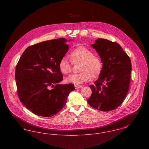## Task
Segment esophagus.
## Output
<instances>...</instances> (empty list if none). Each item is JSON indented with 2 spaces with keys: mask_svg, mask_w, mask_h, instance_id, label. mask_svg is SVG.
Returning <instances> with one entry per match:
<instances>
[{
  "mask_svg": "<svg viewBox=\"0 0 149 149\" xmlns=\"http://www.w3.org/2000/svg\"><path fill=\"white\" fill-rule=\"evenodd\" d=\"M82 87H83V86H82V85H75V89H76L81 88Z\"/></svg>",
  "mask_w": 149,
  "mask_h": 149,
  "instance_id": "obj_1",
  "label": "esophagus"
}]
</instances>
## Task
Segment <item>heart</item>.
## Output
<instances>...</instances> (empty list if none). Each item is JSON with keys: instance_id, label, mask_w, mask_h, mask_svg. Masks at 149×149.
Listing matches in <instances>:
<instances>
[{"instance_id": "b5f03b06", "label": "heart", "mask_w": 149, "mask_h": 149, "mask_svg": "<svg viewBox=\"0 0 149 149\" xmlns=\"http://www.w3.org/2000/svg\"><path fill=\"white\" fill-rule=\"evenodd\" d=\"M69 56L71 62H81L78 74L70 75L66 78V81L75 84H80L89 80L91 78H97L101 72L103 63L98 56L94 55L92 51L84 46H78L72 50ZM58 68L64 74L71 71L72 64L66 57H63L58 62Z\"/></svg>"}]
</instances>
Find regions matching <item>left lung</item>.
<instances>
[{"label":"left lung","instance_id":"8db88e82","mask_svg":"<svg viewBox=\"0 0 149 149\" xmlns=\"http://www.w3.org/2000/svg\"><path fill=\"white\" fill-rule=\"evenodd\" d=\"M91 46L98 53L103 68L94 84L89 85L92 94L87 101L100 111H112L120 106L127 94L131 60L117 43L98 38Z\"/></svg>","mask_w":149,"mask_h":149}]
</instances>
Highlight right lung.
Returning a JSON list of instances; mask_svg holds the SVG:
<instances>
[{
	"label": "right lung",
	"instance_id": "right-lung-1",
	"mask_svg": "<svg viewBox=\"0 0 149 149\" xmlns=\"http://www.w3.org/2000/svg\"><path fill=\"white\" fill-rule=\"evenodd\" d=\"M66 41L60 38L31 46L23 52L16 66L15 79L19 98L36 115L46 117L55 115L65 106L69 93L75 90L71 83L58 84L63 79L58 62L69 50Z\"/></svg>",
	"mask_w": 149,
	"mask_h": 149
}]
</instances>
